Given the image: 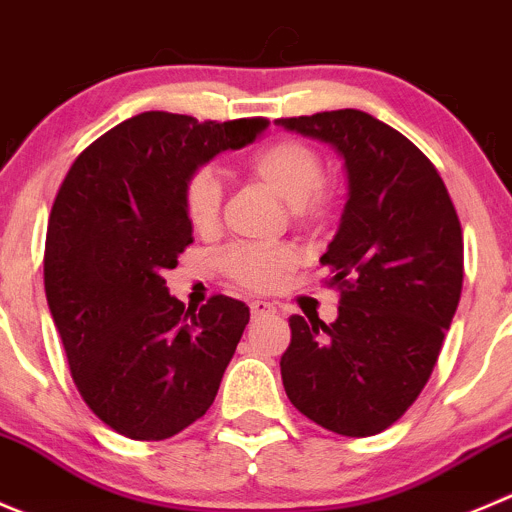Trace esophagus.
I'll return each instance as SVG.
<instances>
[{
  "label": "esophagus",
  "mask_w": 512,
  "mask_h": 512,
  "mask_svg": "<svg viewBox=\"0 0 512 512\" xmlns=\"http://www.w3.org/2000/svg\"><path fill=\"white\" fill-rule=\"evenodd\" d=\"M250 310H252V315H255V317H265V315H272V312H275V307H272L270 302H265V300H252Z\"/></svg>",
  "instance_id": "1"
}]
</instances>
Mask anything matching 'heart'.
<instances>
[{"instance_id": "b5f03b06", "label": "heart", "mask_w": 512, "mask_h": 512, "mask_svg": "<svg viewBox=\"0 0 512 512\" xmlns=\"http://www.w3.org/2000/svg\"><path fill=\"white\" fill-rule=\"evenodd\" d=\"M250 170L267 190L292 207L297 220L315 222L330 212L332 197L322 185V160L310 145L280 140L267 145L250 160ZM187 220L195 230L207 232L217 225L222 205L220 177L212 167L192 172L182 192ZM222 270L235 282L255 290L277 285L295 265V252L287 247L235 245L222 255Z\"/></svg>"}]
</instances>
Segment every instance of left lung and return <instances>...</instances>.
Instances as JSON below:
<instances>
[{
  "label": "left lung",
  "instance_id": "8db88e82",
  "mask_svg": "<svg viewBox=\"0 0 512 512\" xmlns=\"http://www.w3.org/2000/svg\"><path fill=\"white\" fill-rule=\"evenodd\" d=\"M345 162L347 202L320 257L337 320L290 317V403L347 438L377 435L425 388L463 290V230L433 162L360 109L277 119Z\"/></svg>",
  "mask_w": 512,
  "mask_h": 512
}]
</instances>
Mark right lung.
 I'll return each instance as SVG.
<instances>
[{
    "mask_svg": "<svg viewBox=\"0 0 512 512\" xmlns=\"http://www.w3.org/2000/svg\"><path fill=\"white\" fill-rule=\"evenodd\" d=\"M265 127L142 112L94 140L59 187L44 247L47 305L79 395L124 438H172L215 403L250 307L215 295L185 310L162 275L192 242L187 177Z\"/></svg>",
    "mask_w": 512,
    "mask_h": 512,
    "instance_id": "add662e5",
    "label": "right lung"
}]
</instances>
